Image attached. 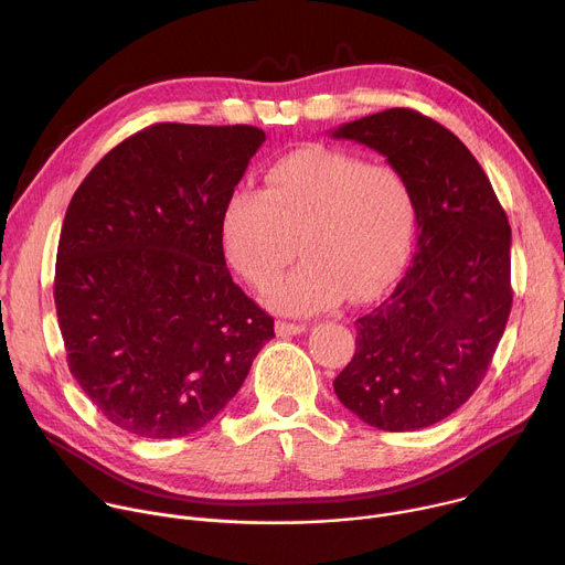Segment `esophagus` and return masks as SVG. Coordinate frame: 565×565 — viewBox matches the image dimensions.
<instances>
[{"mask_svg": "<svg viewBox=\"0 0 565 565\" xmlns=\"http://www.w3.org/2000/svg\"><path fill=\"white\" fill-rule=\"evenodd\" d=\"M277 335L286 338V335H297V333H303L306 327L303 324H292V322H277Z\"/></svg>", "mask_w": 565, "mask_h": 565, "instance_id": "1", "label": "esophagus"}]
</instances>
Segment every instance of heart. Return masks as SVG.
<instances>
[{
  "instance_id": "obj_1",
  "label": "heart",
  "mask_w": 565,
  "mask_h": 565,
  "mask_svg": "<svg viewBox=\"0 0 565 565\" xmlns=\"http://www.w3.org/2000/svg\"><path fill=\"white\" fill-rule=\"evenodd\" d=\"M415 232L405 175L390 162L329 146H303L275 160L266 191L236 189L221 214L227 264L268 290L297 249L303 262L270 292L288 316L329 311L344 297H376L401 270Z\"/></svg>"
}]
</instances>
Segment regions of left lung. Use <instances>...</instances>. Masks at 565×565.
<instances>
[{"mask_svg":"<svg viewBox=\"0 0 565 565\" xmlns=\"http://www.w3.org/2000/svg\"><path fill=\"white\" fill-rule=\"evenodd\" d=\"M407 180L417 245L405 277L355 320L351 363L333 381L365 424L405 433L433 426L482 383L511 311V227L493 186L441 124L392 108L342 124Z\"/></svg>","mask_w":565,"mask_h":565,"instance_id":"obj_1","label":"left lung"}]
</instances>
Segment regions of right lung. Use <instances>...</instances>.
Returning <instances> with one entry per match:
<instances>
[{
  "label": "right lung",
  "instance_id": "obj_1",
  "mask_svg": "<svg viewBox=\"0 0 565 565\" xmlns=\"http://www.w3.org/2000/svg\"><path fill=\"white\" fill-rule=\"evenodd\" d=\"M264 141L254 126L156 124L115 146L70 202L54 279L67 365L126 433L207 426L275 338L221 243L225 202Z\"/></svg>",
  "mask_w": 565,
  "mask_h": 565
}]
</instances>
